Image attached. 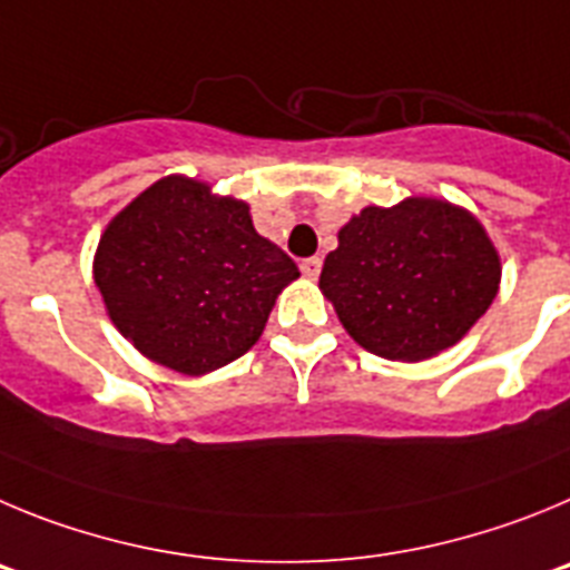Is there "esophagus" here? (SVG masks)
Masks as SVG:
<instances>
[{
    "label": "esophagus",
    "mask_w": 570,
    "mask_h": 570,
    "mask_svg": "<svg viewBox=\"0 0 570 570\" xmlns=\"http://www.w3.org/2000/svg\"><path fill=\"white\" fill-rule=\"evenodd\" d=\"M321 266H323V261L317 258V255H312V258L301 261V273H304L306 278H317V275H321Z\"/></svg>",
    "instance_id": "esophagus-1"
}]
</instances>
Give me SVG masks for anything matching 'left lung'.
Instances as JSON below:
<instances>
[{"label":"left lung","instance_id":"left-lung-1","mask_svg":"<svg viewBox=\"0 0 570 570\" xmlns=\"http://www.w3.org/2000/svg\"><path fill=\"white\" fill-rule=\"evenodd\" d=\"M500 286L489 235L434 198L366 207L337 233L321 289L346 332L389 361H423L454 346Z\"/></svg>","mask_w":570,"mask_h":570}]
</instances>
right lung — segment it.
<instances>
[{
    "label": "right lung",
    "mask_w": 570,
    "mask_h": 570,
    "mask_svg": "<svg viewBox=\"0 0 570 570\" xmlns=\"http://www.w3.org/2000/svg\"><path fill=\"white\" fill-rule=\"evenodd\" d=\"M94 275L141 355L204 374L253 348L297 266L255 233L247 204L170 176L112 218Z\"/></svg>",
    "instance_id": "add662e5"
}]
</instances>
